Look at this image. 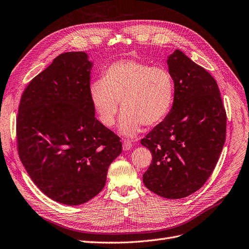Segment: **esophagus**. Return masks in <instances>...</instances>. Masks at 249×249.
<instances>
[{"label":"esophagus","mask_w":249,"mask_h":249,"mask_svg":"<svg viewBox=\"0 0 249 249\" xmlns=\"http://www.w3.org/2000/svg\"><path fill=\"white\" fill-rule=\"evenodd\" d=\"M131 148H132V143H131V142H128V141H124V142L123 143V149H124V151L130 150Z\"/></svg>","instance_id":"34e87169"}]
</instances>
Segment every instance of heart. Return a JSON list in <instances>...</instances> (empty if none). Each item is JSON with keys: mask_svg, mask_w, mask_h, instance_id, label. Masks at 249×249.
Returning <instances> with one entry per match:
<instances>
[{"mask_svg": "<svg viewBox=\"0 0 249 249\" xmlns=\"http://www.w3.org/2000/svg\"><path fill=\"white\" fill-rule=\"evenodd\" d=\"M89 98L99 122L107 127L115 124L121 102L119 132L134 137L143 124H158L169 115L175 100V83L165 68L122 59L110 65L101 80L90 83Z\"/></svg>", "mask_w": 249, "mask_h": 249, "instance_id": "1", "label": "heart"}]
</instances>
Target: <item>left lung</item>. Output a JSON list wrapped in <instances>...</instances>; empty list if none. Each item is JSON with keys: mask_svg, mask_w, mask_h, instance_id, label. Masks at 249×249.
Returning a JSON list of instances; mask_svg holds the SVG:
<instances>
[{"mask_svg": "<svg viewBox=\"0 0 249 249\" xmlns=\"http://www.w3.org/2000/svg\"><path fill=\"white\" fill-rule=\"evenodd\" d=\"M167 64L175 100L169 115L141 140L152 156L143 183L162 198L181 199L200 190L215 168L227 114L217 83L204 68L179 49Z\"/></svg>", "mask_w": 249, "mask_h": 249, "instance_id": "8db88e82", "label": "left lung"}]
</instances>
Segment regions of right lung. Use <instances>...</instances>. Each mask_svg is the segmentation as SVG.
Listing matches in <instances>:
<instances>
[{
    "mask_svg": "<svg viewBox=\"0 0 249 249\" xmlns=\"http://www.w3.org/2000/svg\"><path fill=\"white\" fill-rule=\"evenodd\" d=\"M92 66L84 51L56 56L24 89L16 121L18 154L31 179L69 206L104 188L108 168L123 151L90 105Z\"/></svg>",
    "mask_w": 249,
    "mask_h": 249,
    "instance_id": "add662e5",
    "label": "right lung"
}]
</instances>
